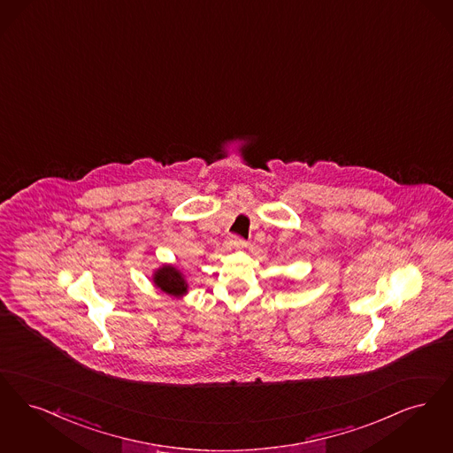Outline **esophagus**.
<instances>
[{"label": "esophagus", "instance_id": "esophagus-1", "mask_svg": "<svg viewBox=\"0 0 453 453\" xmlns=\"http://www.w3.org/2000/svg\"><path fill=\"white\" fill-rule=\"evenodd\" d=\"M228 245H230L232 249H242V247H245L247 243H245V240L240 238V236H232V238L228 240Z\"/></svg>", "mask_w": 453, "mask_h": 453}]
</instances>
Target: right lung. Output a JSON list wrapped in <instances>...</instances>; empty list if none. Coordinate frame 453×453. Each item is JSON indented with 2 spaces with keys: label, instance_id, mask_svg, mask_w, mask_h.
Returning <instances> with one entry per match:
<instances>
[{
  "label": "right lung",
  "instance_id": "1",
  "mask_svg": "<svg viewBox=\"0 0 453 453\" xmlns=\"http://www.w3.org/2000/svg\"><path fill=\"white\" fill-rule=\"evenodd\" d=\"M154 286L165 295L182 297L188 295V280L184 274L173 264H162L152 274Z\"/></svg>",
  "mask_w": 453,
  "mask_h": 453
}]
</instances>
